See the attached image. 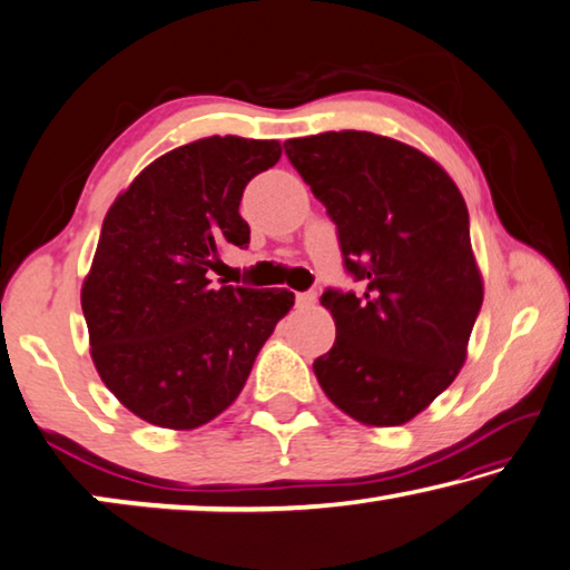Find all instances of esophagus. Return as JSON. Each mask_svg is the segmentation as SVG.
I'll use <instances>...</instances> for the list:
<instances>
[{
	"label": "esophagus",
	"mask_w": 570,
	"mask_h": 570,
	"mask_svg": "<svg viewBox=\"0 0 570 570\" xmlns=\"http://www.w3.org/2000/svg\"><path fill=\"white\" fill-rule=\"evenodd\" d=\"M315 297H318L315 293H297L295 295V305L297 307H311L315 303Z\"/></svg>",
	"instance_id": "esophagus-1"
}]
</instances>
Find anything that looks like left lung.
Segmentation results:
<instances>
[{"label":"left lung","mask_w":570,"mask_h":570,"mask_svg":"<svg viewBox=\"0 0 570 570\" xmlns=\"http://www.w3.org/2000/svg\"><path fill=\"white\" fill-rule=\"evenodd\" d=\"M291 164L338 229L361 293L328 291L335 343L315 358L318 384L368 426L414 419L452 384L482 307L470 214L434 158L368 130L285 141Z\"/></svg>","instance_id":"8db88e82"}]
</instances>
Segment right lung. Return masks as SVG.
I'll return each mask as SVG.
<instances>
[{
  "instance_id": "right-lung-1",
  "label": "right lung",
  "mask_w": 570,
  "mask_h": 570,
  "mask_svg": "<svg viewBox=\"0 0 570 570\" xmlns=\"http://www.w3.org/2000/svg\"><path fill=\"white\" fill-rule=\"evenodd\" d=\"M283 146L209 136L158 156L102 219L80 303L90 356L128 412L197 429L239 396L291 291L214 285L227 247L249 245L239 217L252 176Z\"/></svg>"
}]
</instances>
